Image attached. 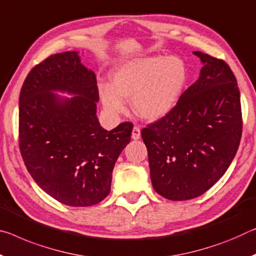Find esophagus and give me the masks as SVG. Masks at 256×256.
I'll use <instances>...</instances> for the list:
<instances>
[{
    "mask_svg": "<svg viewBox=\"0 0 256 256\" xmlns=\"http://www.w3.org/2000/svg\"><path fill=\"white\" fill-rule=\"evenodd\" d=\"M141 138V132H140V128L138 126H134L132 130V139L133 140H139Z\"/></svg>",
    "mask_w": 256,
    "mask_h": 256,
    "instance_id": "obj_1",
    "label": "esophagus"
}]
</instances>
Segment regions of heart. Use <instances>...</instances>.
<instances>
[{
  "instance_id": "obj_1",
  "label": "heart",
  "mask_w": 256,
  "mask_h": 256,
  "mask_svg": "<svg viewBox=\"0 0 256 256\" xmlns=\"http://www.w3.org/2000/svg\"><path fill=\"white\" fill-rule=\"evenodd\" d=\"M112 84L100 83L99 96L104 108L117 116L132 98L136 115L148 120L168 115L179 102L188 80V70L179 56H144L120 64L110 75Z\"/></svg>"
}]
</instances>
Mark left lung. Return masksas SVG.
<instances>
[{
	"instance_id": "obj_1",
	"label": "left lung",
	"mask_w": 256,
	"mask_h": 256,
	"mask_svg": "<svg viewBox=\"0 0 256 256\" xmlns=\"http://www.w3.org/2000/svg\"><path fill=\"white\" fill-rule=\"evenodd\" d=\"M192 54L202 64L198 80L168 115L141 131L154 189L170 200L208 192L228 170L242 138L240 93L234 72L223 60Z\"/></svg>"
}]
</instances>
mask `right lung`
<instances>
[{"label":"right lung","mask_w":256,"mask_h":256,"mask_svg":"<svg viewBox=\"0 0 256 256\" xmlns=\"http://www.w3.org/2000/svg\"><path fill=\"white\" fill-rule=\"evenodd\" d=\"M98 101L94 72L80 62L77 51L36 64L20 91L22 160L40 188L64 205L80 208L104 200L117 158L131 140L128 122L112 131L100 126Z\"/></svg>","instance_id":"add662e5"}]
</instances>
